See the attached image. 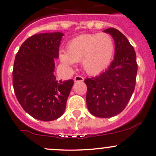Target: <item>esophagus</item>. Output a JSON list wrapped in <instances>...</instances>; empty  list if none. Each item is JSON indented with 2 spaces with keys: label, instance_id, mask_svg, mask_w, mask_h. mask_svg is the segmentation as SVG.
Returning <instances> with one entry per match:
<instances>
[{
  "label": "esophagus",
  "instance_id": "34e87169",
  "mask_svg": "<svg viewBox=\"0 0 156 156\" xmlns=\"http://www.w3.org/2000/svg\"><path fill=\"white\" fill-rule=\"evenodd\" d=\"M83 80H84V78H83L82 76H80V75H76V76L75 77V78H74V81H75V82H78V81H83Z\"/></svg>",
  "mask_w": 156,
  "mask_h": 156
}]
</instances>
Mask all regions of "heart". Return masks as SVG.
<instances>
[{"label":"heart","instance_id":"b5f03b06","mask_svg":"<svg viewBox=\"0 0 156 156\" xmlns=\"http://www.w3.org/2000/svg\"><path fill=\"white\" fill-rule=\"evenodd\" d=\"M114 53V42L108 34H82L68 42L66 51H60V61L67 66L81 63L88 75L101 73L107 69Z\"/></svg>","mask_w":156,"mask_h":156}]
</instances>
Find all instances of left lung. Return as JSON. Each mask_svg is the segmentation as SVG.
<instances>
[{"label":"left lung","mask_w":156,"mask_h":156,"mask_svg":"<svg viewBox=\"0 0 156 156\" xmlns=\"http://www.w3.org/2000/svg\"><path fill=\"white\" fill-rule=\"evenodd\" d=\"M115 43L114 59L106 71L96 77L86 78V101L93 116L112 117L122 112L135 87L137 64L133 46L117 29L108 28Z\"/></svg>","instance_id":"8db88e82"}]
</instances>
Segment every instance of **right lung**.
<instances>
[{
	"label": "right lung",
	"mask_w": 156,
	"mask_h": 156,
	"mask_svg": "<svg viewBox=\"0 0 156 156\" xmlns=\"http://www.w3.org/2000/svg\"><path fill=\"white\" fill-rule=\"evenodd\" d=\"M63 36L60 32L35 34L23 42L15 58V94L23 109L39 120L63 115L74 84L73 79L58 81L54 74Z\"/></svg>",
	"instance_id": "add662e5"
}]
</instances>
